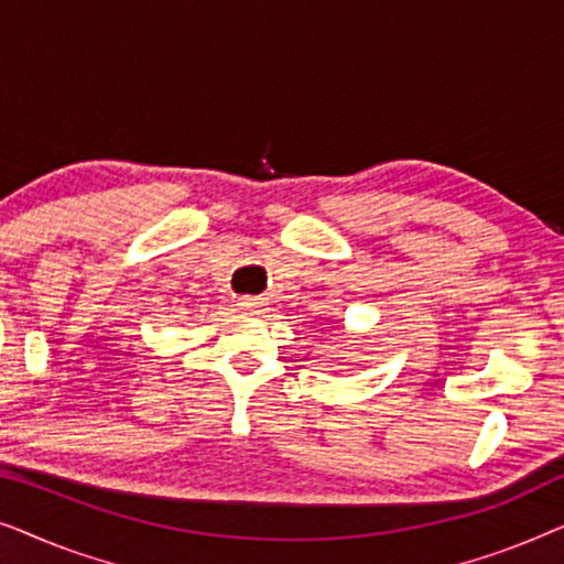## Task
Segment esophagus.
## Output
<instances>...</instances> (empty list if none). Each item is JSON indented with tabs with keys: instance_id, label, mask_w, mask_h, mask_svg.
<instances>
[{
	"instance_id": "34e87169",
	"label": "esophagus",
	"mask_w": 564,
	"mask_h": 564,
	"mask_svg": "<svg viewBox=\"0 0 564 564\" xmlns=\"http://www.w3.org/2000/svg\"><path fill=\"white\" fill-rule=\"evenodd\" d=\"M264 297H241L238 300V307H241V311H246V313H259V311H264Z\"/></svg>"
}]
</instances>
